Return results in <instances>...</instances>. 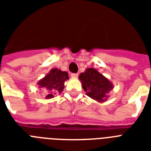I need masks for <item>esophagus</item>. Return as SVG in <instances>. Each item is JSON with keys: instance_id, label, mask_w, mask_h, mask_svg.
<instances>
[{"instance_id": "esophagus-1", "label": "esophagus", "mask_w": 151, "mask_h": 151, "mask_svg": "<svg viewBox=\"0 0 151 151\" xmlns=\"http://www.w3.org/2000/svg\"><path fill=\"white\" fill-rule=\"evenodd\" d=\"M70 76H71L72 78H78V73H72L71 74H70Z\"/></svg>"}]
</instances>
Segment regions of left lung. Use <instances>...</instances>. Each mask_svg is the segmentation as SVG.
<instances>
[{
	"mask_svg": "<svg viewBox=\"0 0 151 151\" xmlns=\"http://www.w3.org/2000/svg\"><path fill=\"white\" fill-rule=\"evenodd\" d=\"M79 79L87 95L99 101H105L108 92L112 89L111 82L93 68H88L81 73Z\"/></svg>",
	"mask_w": 151,
	"mask_h": 151,
	"instance_id": "8db88e82",
	"label": "left lung"
}]
</instances>
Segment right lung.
<instances>
[{
  "mask_svg": "<svg viewBox=\"0 0 151 151\" xmlns=\"http://www.w3.org/2000/svg\"><path fill=\"white\" fill-rule=\"evenodd\" d=\"M68 78L69 76L67 72L54 68L39 82V85L40 88H43V89L47 91L46 99H52L55 95L63 91L64 81Z\"/></svg>",
  "mask_w": 151,
  "mask_h": 151,
  "instance_id": "1",
  "label": "right lung"
}]
</instances>
